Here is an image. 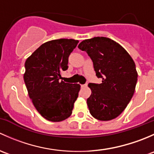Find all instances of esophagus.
Masks as SVG:
<instances>
[{
    "instance_id": "obj_1",
    "label": "esophagus",
    "mask_w": 154,
    "mask_h": 154,
    "mask_svg": "<svg viewBox=\"0 0 154 154\" xmlns=\"http://www.w3.org/2000/svg\"><path fill=\"white\" fill-rule=\"evenodd\" d=\"M88 83L85 84V85H82V88H87V87H88Z\"/></svg>"
}]
</instances>
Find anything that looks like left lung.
<instances>
[{"label": "left lung", "instance_id": "1", "mask_svg": "<svg viewBox=\"0 0 154 154\" xmlns=\"http://www.w3.org/2000/svg\"><path fill=\"white\" fill-rule=\"evenodd\" d=\"M78 47L88 53L96 76L102 79L101 84L88 85L92 91L87 99L90 114L100 121L116 118L135 91L138 74L134 60L120 44L108 38L87 39Z\"/></svg>", "mask_w": 154, "mask_h": 154}]
</instances>
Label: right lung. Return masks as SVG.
I'll return each instance as SVG.
<instances>
[{"mask_svg": "<svg viewBox=\"0 0 154 154\" xmlns=\"http://www.w3.org/2000/svg\"><path fill=\"white\" fill-rule=\"evenodd\" d=\"M79 41L61 38L41 45L25 62L23 75L28 94L38 112L46 119L61 122L70 116L79 96V84L65 83L61 72Z\"/></svg>", "mask_w": 154, "mask_h": 154, "instance_id": "obj_1", "label": "right lung"}]
</instances>
